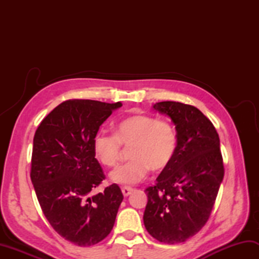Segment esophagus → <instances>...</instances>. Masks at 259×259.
Returning a JSON list of instances; mask_svg holds the SVG:
<instances>
[{"label":"esophagus","mask_w":259,"mask_h":259,"mask_svg":"<svg viewBox=\"0 0 259 259\" xmlns=\"http://www.w3.org/2000/svg\"><path fill=\"white\" fill-rule=\"evenodd\" d=\"M133 188H131V187H123L122 188V194H123V196L124 197H128L131 192H133Z\"/></svg>","instance_id":"1"}]
</instances>
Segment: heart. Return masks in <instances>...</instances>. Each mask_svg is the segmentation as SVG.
I'll use <instances>...</instances> for the list:
<instances>
[{
	"label": "heart",
	"instance_id": "heart-1",
	"mask_svg": "<svg viewBox=\"0 0 259 259\" xmlns=\"http://www.w3.org/2000/svg\"><path fill=\"white\" fill-rule=\"evenodd\" d=\"M129 147L128 162L121 164L110 174L115 184L135 185L144 180L149 169L162 171L176 156L178 136L168 121L159 120L149 114H135L115 124L114 134L98 131L93 138L96 158L106 167H114Z\"/></svg>",
	"mask_w": 259,
	"mask_h": 259
}]
</instances>
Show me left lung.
Returning <instances> with one entry per match:
<instances>
[{
    "label": "left lung",
    "instance_id": "obj_1",
    "mask_svg": "<svg viewBox=\"0 0 259 259\" xmlns=\"http://www.w3.org/2000/svg\"><path fill=\"white\" fill-rule=\"evenodd\" d=\"M171 119L178 136L174 160L146 189L144 224L153 238L179 244L205 226L216 201L225 169L219 136L200 110L176 101L153 104Z\"/></svg>",
    "mask_w": 259,
    "mask_h": 259
}]
</instances>
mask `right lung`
<instances>
[{"label":"right lung","instance_id":"right-lung-1","mask_svg":"<svg viewBox=\"0 0 259 259\" xmlns=\"http://www.w3.org/2000/svg\"><path fill=\"white\" fill-rule=\"evenodd\" d=\"M121 102L67 100L42 120L33 139L31 180L43 213L56 232L91 246L111 232L123 195L118 185L93 190L104 179L93 151L100 125Z\"/></svg>","mask_w":259,"mask_h":259}]
</instances>
